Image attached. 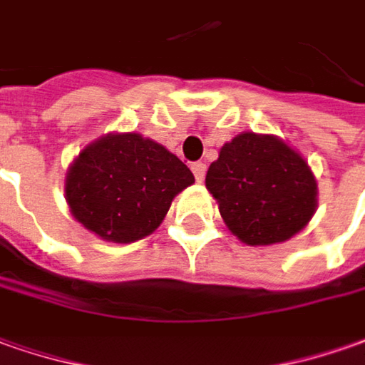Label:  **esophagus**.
Listing matches in <instances>:
<instances>
[{
  "label": "esophagus",
  "mask_w": 365,
  "mask_h": 365,
  "mask_svg": "<svg viewBox=\"0 0 365 365\" xmlns=\"http://www.w3.org/2000/svg\"><path fill=\"white\" fill-rule=\"evenodd\" d=\"M192 172H193V175H195V180L202 183L203 178H205V163H202V162L192 163Z\"/></svg>",
  "instance_id": "1"
}]
</instances>
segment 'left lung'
<instances>
[{"instance_id": "8db88e82", "label": "left lung", "mask_w": 365, "mask_h": 365, "mask_svg": "<svg viewBox=\"0 0 365 365\" xmlns=\"http://www.w3.org/2000/svg\"><path fill=\"white\" fill-rule=\"evenodd\" d=\"M205 187L227 230L247 245L287 242L318 210V183L306 158L272 133L244 131L224 143Z\"/></svg>"}]
</instances>
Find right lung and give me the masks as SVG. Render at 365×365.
<instances>
[{
  "mask_svg": "<svg viewBox=\"0 0 365 365\" xmlns=\"http://www.w3.org/2000/svg\"><path fill=\"white\" fill-rule=\"evenodd\" d=\"M193 182L190 168L162 143L135 131L106 133L68 168L66 202L91 234L131 244L153 234L173 197Z\"/></svg>",
  "mask_w": 365,
  "mask_h": 365,
  "instance_id": "add662e5",
  "label": "right lung"
}]
</instances>
